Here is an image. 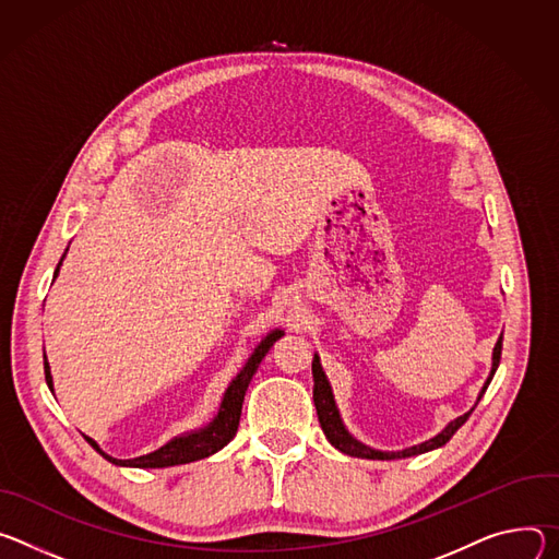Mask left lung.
I'll use <instances>...</instances> for the list:
<instances>
[{
    "label": "left lung",
    "mask_w": 559,
    "mask_h": 559,
    "mask_svg": "<svg viewBox=\"0 0 559 559\" xmlns=\"http://www.w3.org/2000/svg\"><path fill=\"white\" fill-rule=\"evenodd\" d=\"M500 357H502V337L498 340V344H495V348H492V368H490V376H488V380H486V384H484V389H481L477 402H479L481 395L486 393V389H488V384H490V380H492V376H495V370H498ZM313 380H316V386H313V402H316V408H318V419H320V424H322L324 436H326V440H329L337 451H342V453H346V455H350V457H361V460H402V457L421 455V453H426V451L440 449V447H444V444L455 436V430H457V428L468 419V415L473 413V408H471L468 413L460 415L457 419H453V421L440 432V436H436V438L428 440V442H421V444H417V447H411V449H404V451H397V453H382V451L364 447L361 442H357V440L350 436V432L344 428V424H342V419H340V411H337L335 400H333V393H331V386H329V380H326L324 370H322V366H320V357H318V355H316V359H313ZM475 406H477V404H475Z\"/></svg>",
    "instance_id": "1"
}]
</instances>
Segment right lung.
<instances>
[{"instance_id":"right-lung-1","label":"right lung","mask_w":559,"mask_h":559,"mask_svg":"<svg viewBox=\"0 0 559 559\" xmlns=\"http://www.w3.org/2000/svg\"><path fill=\"white\" fill-rule=\"evenodd\" d=\"M57 271H59V264H57ZM57 271H55V275H57ZM282 335H284L282 331L269 333L262 340V344L255 348V353L248 357L246 366L239 370V376L226 389L222 406H219V413H217V417L209 426H204V428H200L195 432H189V436L175 438L166 447L157 449L155 453H148V455H142V457H135V460H115V457L106 455L91 438H86V442L102 457H106L108 462H112L117 466H138V468H164V466H175V464H189V462H195V460H202V457H209V455L217 453L219 449H224L235 438L237 426H239L241 402H243L246 389H248V384H251L253 376L258 373V366L262 364L264 355L271 350V346ZM44 370H46V384L52 391V378H50L48 361H44Z\"/></svg>"}]
</instances>
